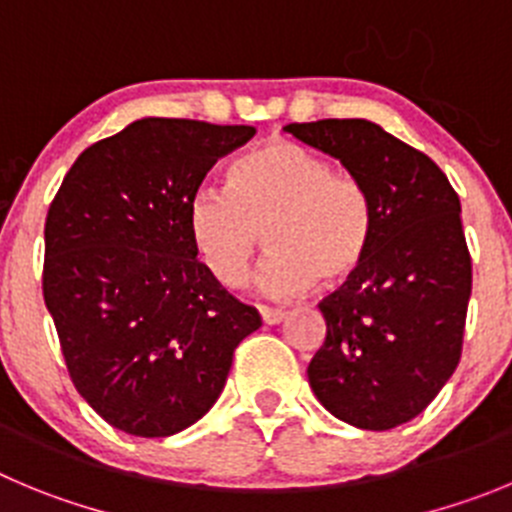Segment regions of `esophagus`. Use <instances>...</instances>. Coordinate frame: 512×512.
I'll use <instances>...</instances> for the list:
<instances>
[{
    "mask_svg": "<svg viewBox=\"0 0 512 512\" xmlns=\"http://www.w3.org/2000/svg\"><path fill=\"white\" fill-rule=\"evenodd\" d=\"M260 315H262V323H267V326H278V323H283L285 318H288L285 310L265 308V305H260Z\"/></svg>",
    "mask_w": 512,
    "mask_h": 512,
    "instance_id": "esophagus-1",
    "label": "esophagus"
}]
</instances>
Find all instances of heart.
I'll list each match as a JSON object with an SVG mask.
<instances>
[{
  "label": "heart",
  "mask_w": 512,
  "mask_h": 512,
  "mask_svg": "<svg viewBox=\"0 0 512 512\" xmlns=\"http://www.w3.org/2000/svg\"><path fill=\"white\" fill-rule=\"evenodd\" d=\"M369 194L353 176L288 138H272L229 166L227 191L202 186L186 204L194 252L222 288L245 285L260 252L257 288L290 298L315 280L326 288L361 270L371 245Z\"/></svg>",
  "instance_id": "heart-1"
}]
</instances>
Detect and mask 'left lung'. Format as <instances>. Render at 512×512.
Returning <instances> with one entry per match:
<instances>
[{
	"label": "left lung",
	"instance_id": "left-lung-1",
	"mask_svg": "<svg viewBox=\"0 0 512 512\" xmlns=\"http://www.w3.org/2000/svg\"><path fill=\"white\" fill-rule=\"evenodd\" d=\"M285 131L341 161L374 214L364 265L321 303L326 341L308 366L310 389L341 422L394 429L460 364L472 290L460 197L429 156L366 118Z\"/></svg>",
	"mask_w": 512,
	"mask_h": 512
}]
</instances>
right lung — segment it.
<instances>
[{"label":"right lung","mask_w":512,"mask_h":512,"mask_svg":"<svg viewBox=\"0 0 512 512\" xmlns=\"http://www.w3.org/2000/svg\"><path fill=\"white\" fill-rule=\"evenodd\" d=\"M252 126L141 118L93 143L45 222L42 293L75 389L133 437H171L214 407L260 313L197 260L186 204Z\"/></svg>","instance_id":"right-lung-1"}]
</instances>
